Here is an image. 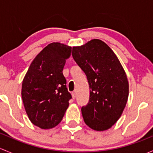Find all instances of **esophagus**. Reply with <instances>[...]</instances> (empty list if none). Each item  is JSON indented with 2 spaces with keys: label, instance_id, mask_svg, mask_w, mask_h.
<instances>
[{
  "label": "esophagus",
  "instance_id": "34e87169",
  "mask_svg": "<svg viewBox=\"0 0 153 153\" xmlns=\"http://www.w3.org/2000/svg\"><path fill=\"white\" fill-rule=\"evenodd\" d=\"M72 98H75V97H76V92H75V91H74V92H72Z\"/></svg>",
  "mask_w": 153,
  "mask_h": 153
}]
</instances>
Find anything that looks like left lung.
Wrapping results in <instances>:
<instances>
[{
	"instance_id": "obj_1",
	"label": "left lung",
	"mask_w": 153,
	"mask_h": 153,
	"mask_svg": "<svg viewBox=\"0 0 153 153\" xmlns=\"http://www.w3.org/2000/svg\"><path fill=\"white\" fill-rule=\"evenodd\" d=\"M72 55L89 85V102L81 107L84 122L94 130H106L119 119L127 102L129 84L124 68L101 40L73 47Z\"/></svg>"
}]
</instances>
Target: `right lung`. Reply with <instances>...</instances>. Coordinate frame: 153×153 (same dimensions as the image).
I'll list each match as a JSON object with an SVG mask.
<instances>
[{
    "mask_svg": "<svg viewBox=\"0 0 153 153\" xmlns=\"http://www.w3.org/2000/svg\"><path fill=\"white\" fill-rule=\"evenodd\" d=\"M72 47L52 43L35 57L22 83L24 108L29 120L41 129H51L62 120L72 95L63 69Z\"/></svg>",
    "mask_w": 153,
    "mask_h": 153,
    "instance_id": "1",
    "label": "right lung"
}]
</instances>
